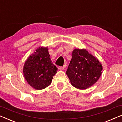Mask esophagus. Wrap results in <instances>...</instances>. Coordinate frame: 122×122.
<instances>
[{"instance_id":"esophagus-1","label":"esophagus","mask_w":122,"mask_h":122,"mask_svg":"<svg viewBox=\"0 0 122 122\" xmlns=\"http://www.w3.org/2000/svg\"><path fill=\"white\" fill-rule=\"evenodd\" d=\"M65 66H59V67H58V69H59L60 70H64L65 69Z\"/></svg>"}]
</instances>
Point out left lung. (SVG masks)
I'll return each instance as SVG.
<instances>
[{
	"label": "left lung",
	"mask_w": 122,
	"mask_h": 122,
	"mask_svg": "<svg viewBox=\"0 0 122 122\" xmlns=\"http://www.w3.org/2000/svg\"><path fill=\"white\" fill-rule=\"evenodd\" d=\"M102 66L98 59L84 49H75L72 52L66 74L74 87L80 89L91 87L101 75Z\"/></svg>",
	"instance_id": "1"
}]
</instances>
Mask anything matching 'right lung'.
Segmentation results:
<instances>
[{"instance_id": "1", "label": "right lung", "mask_w": 122, "mask_h": 122, "mask_svg": "<svg viewBox=\"0 0 122 122\" xmlns=\"http://www.w3.org/2000/svg\"><path fill=\"white\" fill-rule=\"evenodd\" d=\"M57 69L51 60L48 48L41 47L27 58L23 72L28 84L41 90L50 85Z\"/></svg>"}]
</instances>
